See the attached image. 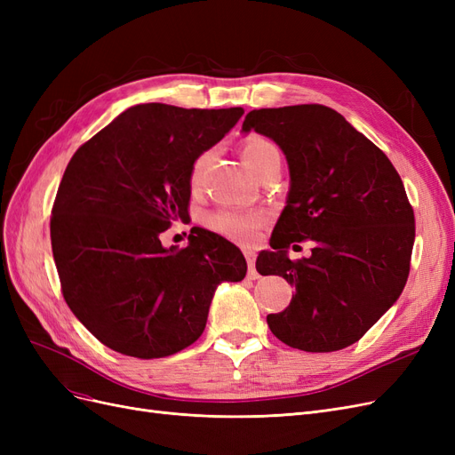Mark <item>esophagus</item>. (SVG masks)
Here are the masks:
<instances>
[{
  "mask_svg": "<svg viewBox=\"0 0 455 455\" xmlns=\"http://www.w3.org/2000/svg\"><path fill=\"white\" fill-rule=\"evenodd\" d=\"M246 264H249V279H258L259 275L256 271V254L252 251H244Z\"/></svg>",
  "mask_w": 455,
  "mask_h": 455,
  "instance_id": "obj_1",
  "label": "esophagus"
}]
</instances>
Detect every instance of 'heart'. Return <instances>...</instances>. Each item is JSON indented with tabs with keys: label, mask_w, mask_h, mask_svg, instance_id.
Instances as JSON below:
<instances>
[{
	"label": "heart",
	"mask_w": 455,
	"mask_h": 455,
	"mask_svg": "<svg viewBox=\"0 0 455 455\" xmlns=\"http://www.w3.org/2000/svg\"><path fill=\"white\" fill-rule=\"evenodd\" d=\"M271 154H279L277 148H275L271 142L266 139H259V136H252V139L246 140L243 146V159L252 172L258 167V164L264 161ZM211 154L199 156L191 167V176H189V184L191 188H197L201 184V178L204 169L209 167ZM266 214L259 211H235V209H220L212 212L209 218H206V224L209 228L220 235H224L231 241H237L243 244H249L256 239V231L266 224Z\"/></svg>",
	"instance_id": "b5f03b06"
}]
</instances>
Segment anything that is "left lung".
<instances>
[{
    "label": "left lung",
    "instance_id": "left-lung-1",
    "mask_svg": "<svg viewBox=\"0 0 455 455\" xmlns=\"http://www.w3.org/2000/svg\"><path fill=\"white\" fill-rule=\"evenodd\" d=\"M243 131L277 144L291 171L286 206L256 269L281 275L296 292L267 315L286 346L330 353L359 341L401 296L416 239L414 209L387 156L323 104L261 108ZM312 256L287 258L296 242ZM296 245V244H295Z\"/></svg>",
    "mask_w": 455,
    "mask_h": 455
}]
</instances>
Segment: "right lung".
<instances>
[{
    "label": "right lung",
    "mask_w": 455,
    "mask_h": 455,
    "mask_svg": "<svg viewBox=\"0 0 455 455\" xmlns=\"http://www.w3.org/2000/svg\"><path fill=\"white\" fill-rule=\"evenodd\" d=\"M243 108L139 104L68 163L51 216V244L68 307L104 346L161 359L203 334L216 286L237 283L235 244L191 228L186 249L159 235L188 218L191 167L235 127Z\"/></svg>",
    "instance_id": "add662e5"
}]
</instances>
